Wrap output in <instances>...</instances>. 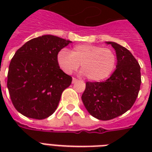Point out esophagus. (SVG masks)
<instances>
[{
	"mask_svg": "<svg viewBox=\"0 0 152 152\" xmlns=\"http://www.w3.org/2000/svg\"><path fill=\"white\" fill-rule=\"evenodd\" d=\"M76 82H77V79L72 78V83H75Z\"/></svg>",
	"mask_w": 152,
	"mask_h": 152,
	"instance_id": "1",
	"label": "esophagus"
}]
</instances>
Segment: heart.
I'll use <instances>...</instances> for the list:
<instances>
[{"mask_svg":"<svg viewBox=\"0 0 152 152\" xmlns=\"http://www.w3.org/2000/svg\"><path fill=\"white\" fill-rule=\"evenodd\" d=\"M60 68L67 74L72 73L80 67L82 73L91 81H101L110 76L117 64L115 53L111 49L91 44H80L70 53L65 50L57 55Z\"/></svg>","mask_w":152,"mask_h":152,"instance_id":"1","label":"heart"}]
</instances>
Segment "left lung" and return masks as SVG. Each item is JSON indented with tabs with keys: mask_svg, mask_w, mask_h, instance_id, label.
<instances>
[{
	"mask_svg": "<svg viewBox=\"0 0 152 152\" xmlns=\"http://www.w3.org/2000/svg\"><path fill=\"white\" fill-rule=\"evenodd\" d=\"M106 43L116 52L115 71L103 82H87L81 97L88 113L102 121L111 120L129 110L141 83L140 67L130 51L113 42Z\"/></svg>",
	"mask_w": 152,
	"mask_h": 152,
	"instance_id": "obj_1",
	"label": "left lung"
}]
</instances>
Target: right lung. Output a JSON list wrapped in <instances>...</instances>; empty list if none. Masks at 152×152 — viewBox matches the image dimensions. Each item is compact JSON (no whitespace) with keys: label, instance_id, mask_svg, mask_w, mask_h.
Here are the masks:
<instances>
[{"label":"right lung","instance_id":"right-lung-1","mask_svg":"<svg viewBox=\"0 0 152 152\" xmlns=\"http://www.w3.org/2000/svg\"><path fill=\"white\" fill-rule=\"evenodd\" d=\"M71 41L50 34L31 39L11 60L8 92L13 106L25 117L45 119L57 110L72 77L60 69L57 54Z\"/></svg>","mask_w":152,"mask_h":152}]
</instances>
